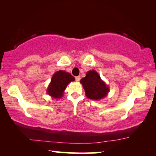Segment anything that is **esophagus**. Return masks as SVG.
I'll return each mask as SVG.
<instances>
[{"label":"esophagus","mask_w":156,"mask_h":156,"mask_svg":"<svg viewBox=\"0 0 156 156\" xmlns=\"http://www.w3.org/2000/svg\"><path fill=\"white\" fill-rule=\"evenodd\" d=\"M80 80H81L80 76H76V77H75V80L76 81V82H80Z\"/></svg>","instance_id":"1"}]
</instances>
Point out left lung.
<instances>
[{
  "label": "left lung",
  "mask_w": 156,
  "mask_h": 156,
  "mask_svg": "<svg viewBox=\"0 0 156 156\" xmlns=\"http://www.w3.org/2000/svg\"><path fill=\"white\" fill-rule=\"evenodd\" d=\"M85 91L87 97L92 100H100L106 97L109 92V87L101 80L95 70L87 72L85 77L80 81Z\"/></svg>",
  "instance_id": "obj_1"
}]
</instances>
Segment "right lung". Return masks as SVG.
<instances>
[{"mask_svg":"<svg viewBox=\"0 0 156 156\" xmlns=\"http://www.w3.org/2000/svg\"><path fill=\"white\" fill-rule=\"evenodd\" d=\"M75 79L71 74L62 70H59L53 74L50 84L47 89V93L54 99H60L63 97L64 91L67 85Z\"/></svg>","mask_w":156,"mask_h":156,"instance_id":"1","label":"right lung"}]
</instances>
